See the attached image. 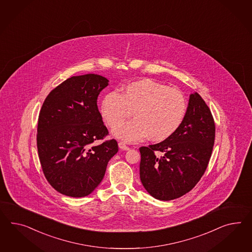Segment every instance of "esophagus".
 Here are the masks:
<instances>
[{"mask_svg":"<svg viewBox=\"0 0 252 252\" xmlns=\"http://www.w3.org/2000/svg\"><path fill=\"white\" fill-rule=\"evenodd\" d=\"M118 147H119V149L122 150H129V148L126 145V144L124 143V142H119L118 143Z\"/></svg>","mask_w":252,"mask_h":252,"instance_id":"1","label":"esophagus"}]
</instances>
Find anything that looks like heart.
I'll use <instances>...</instances> for the list:
<instances>
[{
    "instance_id": "obj_1",
    "label": "heart",
    "mask_w": 252,
    "mask_h": 252,
    "mask_svg": "<svg viewBox=\"0 0 252 252\" xmlns=\"http://www.w3.org/2000/svg\"><path fill=\"white\" fill-rule=\"evenodd\" d=\"M187 100L176 89L150 79L130 82L122 88V94L109 92L102 97L100 111L110 127L131 114L136 118L114 130V135L127 142H135L150 135L153 141L168 138L184 122Z\"/></svg>"
}]
</instances>
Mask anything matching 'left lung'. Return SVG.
<instances>
[{
  "label": "left lung",
  "instance_id": "obj_1",
  "mask_svg": "<svg viewBox=\"0 0 252 252\" xmlns=\"http://www.w3.org/2000/svg\"><path fill=\"white\" fill-rule=\"evenodd\" d=\"M216 126L203 98L190 94L184 122L164 141L139 149L140 180L152 197L170 201L190 191L211 158Z\"/></svg>",
  "mask_w": 252,
  "mask_h": 252
}]
</instances>
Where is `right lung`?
I'll return each instance as SVG.
<instances>
[{
    "label": "right lung",
    "instance_id": "obj_1",
    "mask_svg": "<svg viewBox=\"0 0 252 252\" xmlns=\"http://www.w3.org/2000/svg\"><path fill=\"white\" fill-rule=\"evenodd\" d=\"M109 81L101 75L70 77L52 90L42 105L36 144L48 183L64 195L84 197L95 190L118 151L108 135L97 99Z\"/></svg>",
    "mask_w": 252,
    "mask_h": 252
}]
</instances>
